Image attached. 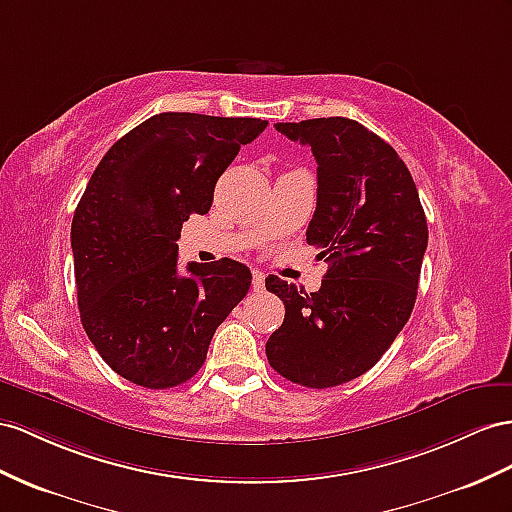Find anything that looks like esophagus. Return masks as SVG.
<instances>
[{"label": "esophagus", "instance_id": "1", "mask_svg": "<svg viewBox=\"0 0 512 512\" xmlns=\"http://www.w3.org/2000/svg\"><path fill=\"white\" fill-rule=\"evenodd\" d=\"M264 287H266V274L261 270H253V290L264 292Z\"/></svg>", "mask_w": 512, "mask_h": 512}]
</instances>
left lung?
I'll return each mask as SVG.
<instances>
[{
	"mask_svg": "<svg viewBox=\"0 0 512 512\" xmlns=\"http://www.w3.org/2000/svg\"><path fill=\"white\" fill-rule=\"evenodd\" d=\"M274 127L309 144L318 162L307 244L329 270L311 294L274 274L266 279L285 305L266 355L287 381L337 387L374 368L409 320L428 246L426 214L400 155L361 123L329 116Z\"/></svg>",
	"mask_w": 512,
	"mask_h": 512,
	"instance_id": "left-lung-1",
	"label": "left lung"
}]
</instances>
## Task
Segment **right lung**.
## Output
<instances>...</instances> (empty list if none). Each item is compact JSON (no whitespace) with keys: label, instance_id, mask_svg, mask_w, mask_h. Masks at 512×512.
Returning a JSON list of instances; mask_svg holds the SVG:
<instances>
[{"label":"right lung","instance_id":"right-lung-1","mask_svg":"<svg viewBox=\"0 0 512 512\" xmlns=\"http://www.w3.org/2000/svg\"><path fill=\"white\" fill-rule=\"evenodd\" d=\"M268 121L162 112L116 140L77 203L71 248L84 331L110 368L147 389L201 370L251 287L240 261L177 270L181 225L207 214L218 177Z\"/></svg>","mask_w":512,"mask_h":512}]
</instances>
